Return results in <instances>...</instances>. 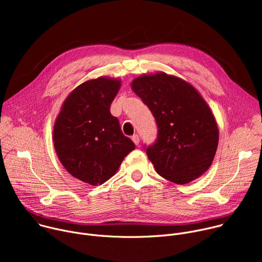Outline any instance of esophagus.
<instances>
[{
    "mask_svg": "<svg viewBox=\"0 0 262 262\" xmlns=\"http://www.w3.org/2000/svg\"><path fill=\"white\" fill-rule=\"evenodd\" d=\"M132 140H133V142H134L137 146L139 145V143H140V138H139L138 135H134V136L132 137Z\"/></svg>",
    "mask_w": 262,
    "mask_h": 262,
    "instance_id": "1",
    "label": "esophagus"
}]
</instances>
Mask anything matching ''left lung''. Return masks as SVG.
<instances>
[{"label":"left lung","instance_id":"8db88e82","mask_svg":"<svg viewBox=\"0 0 262 262\" xmlns=\"http://www.w3.org/2000/svg\"><path fill=\"white\" fill-rule=\"evenodd\" d=\"M132 89L158 124L157 141L144 147L156 171L177 184L189 183L205 173L216 151L219 129L200 93L188 82L165 72L136 78Z\"/></svg>","mask_w":262,"mask_h":262}]
</instances>
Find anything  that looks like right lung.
I'll use <instances>...</instances> for the list:
<instances>
[{
    "instance_id": "add662e5",
    "label": "right lung",
    "mask_w": 262,
    "mask_h": 262,
    "mask_svg": "<svg viewBox=\"0 0 262 262\" xmlns=\"http://www.w3.org/2000/svg\"><path fill=\"white\" fill-rule=\"evenodd\" d=\"M121 86L117 79L97 78L74 89L62 104L53 140L63 167L91 185L102 184L135 149L110 106Z\"/></svg>"
}]
</instances>
